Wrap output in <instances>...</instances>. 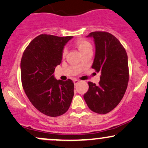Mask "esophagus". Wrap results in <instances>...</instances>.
Returning a JSON list of instances; mask_svg holds the SVG:
<instances>
[{
	"instance_id": "34e87169",
	"label": "esophagus",
	"mask_w": 148,
	"mask_h": 148,
	"mask_svg": "<svg viewBox=\"0 0 148 148\" xmlns=\"http://www.w3.org/2000/svg\"><path fill=\"white\" fill-rule=\"evenodd\" d=\"M73 82H74V84H75V86H76V85H77V84L78 83H79V80H78V79H74L73 80Z\"/></svg>"
}]
</instances>
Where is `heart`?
Instances as JSON below:
<instances>
[{"label": "heart", "mask_w": 148, "mask_h": 148, "mask_svg": "<svg viewBox=\"0 0 148 148\" xmlns=\"http://www.w3.org/2000/svg\"><path fill=\"white\" fill-rule=\"evenodd\" d=\"M75 44L76 45H77L78 49H79V51L81 52L82 53H83L86 51L88 50V49H92V45H91V44L89 42L88 40H86L85 39H83V38L77 40L76 41ZM66 52H67L66 49L64 48L62 49V56L63 58H64L66 56Z\"/></svg>", "instance_id": "heart-1"}]
</instances>
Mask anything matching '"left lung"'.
I'll use <instances>...</instances> for the list:
<instances>
[{"mask_svg":"<svg viewBox=\"0 0 148 148\" xmlns=\"http://www.w3.org/2000/svg\"><path fill=\"white\" fill-rule=\"evenodd\" d=\"M95 56L92 68L101 72L98 85L88 82L84 98L89 108L98 114H106L117 106L124 95L129 81L125 49L119 40L106 32H94Z\"/></svg>","mask_w":148,"mask_h":148,"instance_id":"8db88e82","label":"left lung"}]
</instances>
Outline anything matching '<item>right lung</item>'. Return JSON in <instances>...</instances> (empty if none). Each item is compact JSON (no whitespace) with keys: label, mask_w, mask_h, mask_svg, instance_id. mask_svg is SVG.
I'll list each match as a JSON object with an SVG mask.
<instances>
[{"label":"right lung","mask_w":148,"mask_h":148,"mask_svg":"<svg viewBox=\"0 0 148 148\" xmlns=\"http://www.w3.org/2000/svg\"><path fill=\"white\" fill-rule=\"evenodd\" d=\"M72 38L41 34L29 44L22 56L24 91L32 105L49 116L64 114L74 95L72 80H57L53 75L55 67L61 63L64 46Z\"/></svg>","instance_id":"right-lung-1"}]
</instances>
